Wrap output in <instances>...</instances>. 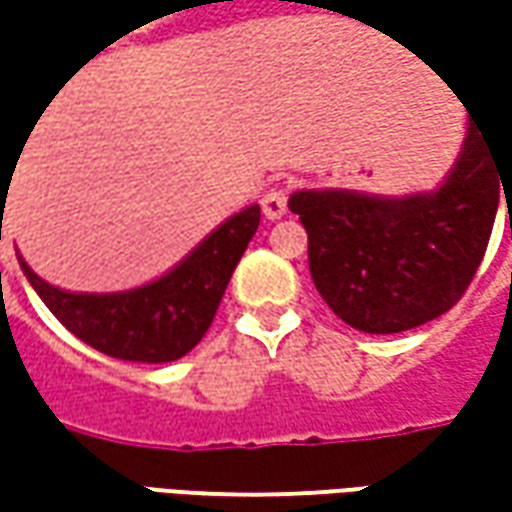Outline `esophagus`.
Returning <instances> with one entry per match:
<instances>
[{
  "label": "esophagus",
  "mask_w": 512,
  "mask_h": 512,
  "mask_svg": "<svg viewBox=\"0 0 512 512\" xmlns=\"http://www.w3.org/2000/svg\"><path fill=\"white\" fill-rule=\"evenodd\" d=\"M262 213L267 219H282L287 213V193L282 187H270L262 196Z\"/></svg>",
  "instance_id": "esophagus-1"
}]
</instances>
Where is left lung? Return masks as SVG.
I'll use <instances>...</instances> for the list:
<instances>
[{
  "mask_svg": "<svg viewBox=\"0 0 512 512\" xmlns=\"http://www.w3.org/2000/svg\"><path fill=\"white\" fill-rule=\"evenodd\" d=\"M510 190L512 130L470 113L439 187L407 196L296 190L287 205L305 225L310 276L330 310L384 336L433 322L462 299Z\"/></svg>",
  "mask_w": 512,
  "mask_h": 512,
  "instance_id": "1",
  "label": "left lung"
}]
</instances>
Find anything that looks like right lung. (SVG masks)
I'll use <instances>...</instances> for the list:
<instances>
[{
  "instance_id": "right-lung-1",
  "label": "right lung",
  "mask_w": 512,
  "mask_h": 512,
  "mask_svg": "<svg viewBox=\"0 0 512 512\" xmlns=\"http://www.w3.org/2000/svg\"><path fill=\"white\" fill-rule=\"evenodd\" d=\"M5 199L8 193L0 187V202ZM259 219V205L233 213L165 276L119 293H70L48 285L16 256L39 299L76 339L125 362H176L202 342Z\"/></svg>"
}]
</instances>
